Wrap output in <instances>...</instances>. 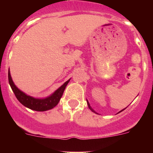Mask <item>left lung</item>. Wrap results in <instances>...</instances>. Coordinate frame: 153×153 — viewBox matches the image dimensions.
I'll return each mask as SVG.
<instances>
[{"label":"left lung","instance_id":"left-lung-1","mask_svg":"<svg viewBox=\"0 0 153 153\" xmlns=\"http://www.w3.org/2000/svg\"><path fill=\"white\" fill-rule=\"evenodd\" d=\"M86 101H87V100H86ZM87 104H88V107L90 108V110H91V111H93V113H95V111H94V110H93V109H92V107H91V106H90V103H89V102H88V101H87ZM123 110H121V111H123ZM121 111H120V112H121Z\"/></svg>","mask_w":153,"mask_h":153}]
</instances>
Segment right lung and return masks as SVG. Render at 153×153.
Returning a JSON list of instances; mask_svg holds the SVG:
<instances>
[{"label": "right lung", "instance_id": "add662e5", "mask_svg": "<svg viewBox=\"0 0 153 153\" xmlns=\"http://www.w3.org/2000/svg\"><path fill=\"white\" fill-rule=\"evenodd\" d=\"M70 80V79H69L67 82H65L60 88H58L50 97L44 99H36L34 98V97H30V96L27 95L24 92L19 90L15 86V84L13 83V80H12L10 70L8 71V81H9L10 87H11L12 90L15 94L19 102L23 104L24 106H26V107L29 108L30 109H33V110H35V111H47V110H49V109L55 107L58 104L59 101H60L62 96H63L65 88H66V86L68 84Z\"/></svg>", "mask_w": 153, "mask_h": 153}]
</instances>
